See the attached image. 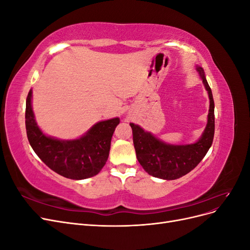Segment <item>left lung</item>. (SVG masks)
<instances>
[{"instance_id": "1", "label": "left lung", "mask_w": 250, "mask_h": 250, "mask_svg": "<svg viewBox=\"0 0 250 250\" xmlns=\"http://www.w3.org/2000/svg\"><path fill=\"white\" fill-rule=\"evenodd\" d=\"M208 94L209 109L208 123L198 141L186 145H172L157 139L137 124L130 123L133 134V145L138 161L149 175L173 180L191 172L211 146L215 133V104L213 94L201 66L196 67Z\"/></svg>"}]
</instances>
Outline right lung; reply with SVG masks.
<instances>
[{
	"label": "right lung",
	"instance_id": "1",
	"mask_svg": "<svg viewBox=\"0 0 250 250\" xmlns=\"http://www.w3.org/2000/svg\"><path fill=\"white\" fill-rule=\"evenodd\" d=\"M26 130L34 152L59 175L85 179L97 175L106 164L113 131L119 118L100 121L75 140H60L44 134L37 125L32 109V89L26 100Z\"/></svg>",
	"mask_w": 250,
	"mask_h": 250
}]
</instances>
